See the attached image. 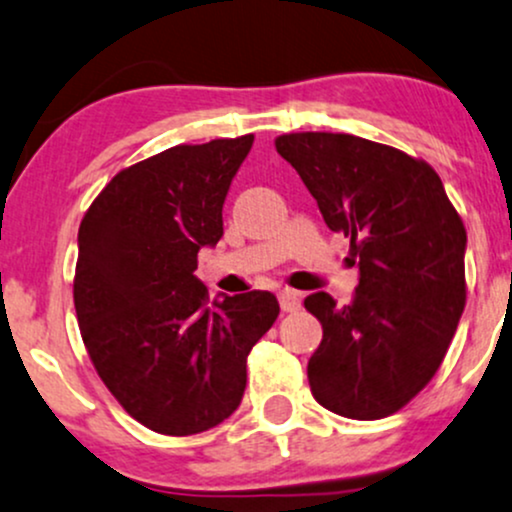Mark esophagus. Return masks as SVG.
I'll list each match as a JSON object with an SVG mask.
<instances>
[{
	"instance_id": "obj_1",
	"label": "esophagus",
	"mask_w": 512,
	"mask_h": 512,
	"mask_svg": "<svg viewBox=\"0 0 512 512\" xmlns=\"http://www.w3.org/2000/svg\"><path fill=\"white\" fill-rule=\"evenodd\" d=\"M279 305L284 313H296V310L301 308V293L293 289L279 291Z\"/></svg>"
}]
</instances>
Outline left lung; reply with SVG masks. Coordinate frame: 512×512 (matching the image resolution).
Here are the masks:
<instances>
[{"instance_id":"1","label":"left lung","mask_w":512,"mask_h":512,"mask_svg":"<svg viewBox=\"0 0 512 512\" xmlns=\"http://www.w3.org/2000/svg\"><path fill=\"white\" fill-rule=\"evenodd\" d=\"M322 219L351 238L358 279L351 305L305 298L322 325L308 383L346 419L395 414L431 383L464 303V223L424 158L354 134L293 132L274 139Z\"/></svg>"}]
</instances>
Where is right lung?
Returning a JSON list of instances; mask_svg holds the SVG:
<instances>
[{"label": "right lung", "mask_w": 512, "mask_h": 512, "mask_svg": "<svg viewBox=\"0 0 512 512\" xmlns=\"http://www.w3.org/2000/svg\"><path fill=\"white\" fill-rule=\"evenodd\" d=\"M252 142L170 146L122 168L81 219L74 308L88 358L120 407L163 436L209 431L238 409L248 354L279 315L269 291L209 303L195 276Z\"/></svg>", "instance_id": "obj_1"}]
</instances>
